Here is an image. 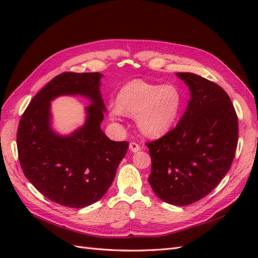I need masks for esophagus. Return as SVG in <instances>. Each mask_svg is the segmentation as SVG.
I'll return each instance as SVG.
<instances>
[{"label": "esophagus", "instance_id": "1", "mask_svg": "<svg viewBox=\"0 0 258 258\" xmlns=\"http://www.w3.org/2000/svg\"><path fill=\"white\" fill-rule=\"evenodd\" d=\"M129 148H130V151L134 152V153H137V152H139L140 150H141V147H140V145L138 143H136V142H131L129 144Z\"/></svg>", "mask_w": 258, "mask_h": 258}]
</instances>
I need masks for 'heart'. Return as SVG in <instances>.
Wrapping results in <instances>:
<instances>
[{
    "mask_svg": "<svg viewBox=\"0 0 258 258\" xmlns=\"http://www.w3.org/2000/svg\"><path fill=\"white\" fill-rule=\"evenodd\" d=\"M183 95L174 85H158L143 80L124 84L117 103L108 107L110 118L118 121L123 114L136 116L143 135L158 138L173 127L183 107Z\"/></svg>",
    "mask_w": 258,
    "mask_h": 258,
    "instance_id": "obj_1",
    "label": "heart"
}]
</instances>
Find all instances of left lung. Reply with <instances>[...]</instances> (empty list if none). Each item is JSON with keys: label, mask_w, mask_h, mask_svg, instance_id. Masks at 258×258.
Segmentation results:
<instances>
[{"label": "left lung", "mask_w": 258, "mask_h": 258, "mask_svg": "<svg viewBox=\"0 0 258 258\" xmlns=\"http://www.w3.org/2000/svg\"><path fill=\"white\" fill-rule=\"evenodd\" d=\"M190 101L176 126L146 143L152 158L148 182L165 202L194 204L228 172L238 144V116L221 86L192 73H176Z\"/></svg>", "instance_id": "obj_1"}]
</instances>
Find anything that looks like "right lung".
Wrapping results in <instances>:
<instances>
[{"label":"right lung","mask_w":258,"mask_h":258,"mask_svg":"<svg viewBox=\"0 0 258 258\" xmlns=\"http://www.w3.org/2000/svg\"><path fill=\"white\" fill-rule=\"evenodd\" d=\"M102 74L64 72L52 79L31 100L17 131V148L26 177L46 198L81 209L102 198L114 181L129 143L115 142L101 130L105 105L100 92ZM81 94L93 104L86 122L67 137L50 126V101Z\"/></svg>","instance_id":"right-lung-1"}]
</instances>
